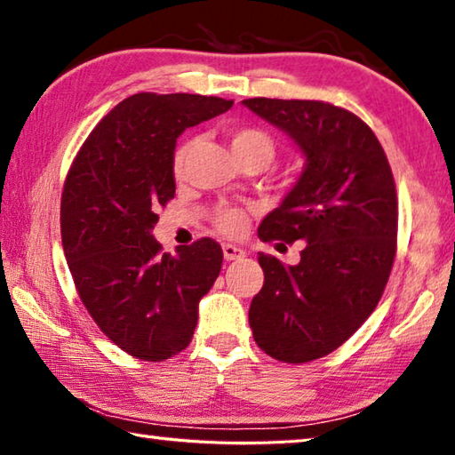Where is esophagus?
<instances>
[{
  "label": "esophagus",
  "mask_w": 455,
  "mask_h": 455,
  "mask_svg": "<svg viewBox=\"0 0 455 455\" xmlns=\"http://www.w3.org/2000/svg\"><path fill=\"white\" fill-rule=\"evenodd\" d=\"M222 255H225L227 260H238L244 257V251L241 249V246L227 243V244H222Z\"/></svg>",
  "instance_id": "obj_1"
}]
</instances>
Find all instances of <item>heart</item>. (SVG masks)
Segmentation results:
<instances>
[{
  "label": "heart",
  "mask_w": 455,
  "mask_h": 455,
  "mask_svg": "<svg viewBox=\"0 0 455 455\" xmlns=\"http://www.w3.org/2000/svg\"><path fill=\"white\" fill-rule=\"evenodd\" d=\"M230 146H233V152L236 158H244V156H259L263 158L265 163L273 158L275 154V142L273 138L268 136L265 130L260 128H236L230 132ZM192 152V140H187L180 144L174 152L172 158V172L176 179H180L187 171V163L188 156ZM244 219L241 212L236 211H225L219 217V227L225 230V233L235 235L243 228Z\"/></svg>",
  "instance_id": "1"
}]
</instances>
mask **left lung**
<instances>
[{
	"label": "left lung",
	"instance_id": "obj_1",
	"mask_svg": "<svg viewBox=\"0 0 455 455\" xmlns=\"http://www.w3.org/2000/svg\"><path fill=\"white\" fill-rule=\"evenodd\" d=\"M243 106L287 134L305 160L259 227L260 241H305L301 260L259 255L265 283L249 323L267 355L307 363L347 341L379 303L395 257L394 174L371 128L343 108L271 98Z\"/></svg>",
	"mask_w": 455,
	"mask_h": 455
}]
</instances>
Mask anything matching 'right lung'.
I'll list each match as a JSON object with an SVG mask.
<instances>
[{"label":"right lung","mask_w":455,"mask_h":455,"mask_svg":"<svg viewBox=\"0 0 455 455\" xmlns=\"http://www.w3.org/2000/svg\"><path fill=\"white\" fill-rule=\"evenodd\" d=\"M230 106L217 96H130L92 130L68 172L60 220L76 289L102 333L136 359L187 347L220 273L212 238L168 255L152 230L176 190V138Z\"/></svg>","instance_id":"right-lung-1"}]
</instances>
